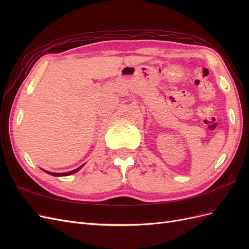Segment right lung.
Masks as SVG:
<instances>
[{
	"mask_svg": "<svg viewBox=\"0 0 249 249\" xmlns=\"http://www.w3.org/2000/svg\"><path fill=\"white\" fill-rule=\"evenodd\" d=\"M83 166H84V164L83 165H81L80 167H78V168H76L74 170H71V171H69V172H62V173H58V172H51V171H46V170H43V171H46L47 173H49V175H51V176H53V177H66V176H71V175H73V173H76V172H78Z\"/></svg>",
	"mask_w": 249,
	"mask_h": 249,
	"instance_id": "right-lung-1",
	"label": "right lung"
}]
</instances>
